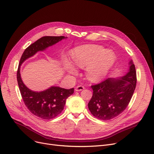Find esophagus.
Segmentation results:
<instances>
[{"instance_id":"34e87169","label":"esophagus","mask_w":154,"mask_h":154,"mask_svg":"<svg viewBox=\"0 0 154 154\" xmlns=\"http://www.w3.org/2000/svg\"><path fill=\"white\" fill-rule=\"evenodd\" d=\"M83 89H85V87H83V86L79 85V86H77V87H76L75 90H76V91H82V90H83Z\"/></svg>"}]
</instances>
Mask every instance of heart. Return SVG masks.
I'll use <instances>...</instances> for the list:
<instances>
[{
    "label": "heart",
    "instance_id": "1",
    "mask_svg": "<svg viewBox=\"0 0 154 154\" xmlns=\"http://www.w3.org/2000/svg\"><path fill=\"white\" fill-rule=\"evenodd\" d=\"M72 60L77 66H87V75L89 79L97 82L106 76L116 60V56L111 51H106L97 45H86L76 48L72 52ZM71 71L73 66L66 63Z\"/></svg>",
    "mask_w": 154,
    "mask_h": 154
}]
</instances>
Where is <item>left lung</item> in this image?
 Listing matches in <instances>:
<instances>
[{
    "label": "left lung",
    "instance_id": "8db88e82",
    "mask_svg": "<svg viewBox=\"0 0 154 154\" xmlns=\"http://www.w3.org/2000/svg\"><path fill=\"white\" fill-rule=\"evenodd\" d=\"M130 71L121 79L107 78L91 86L93 95L88 106L96 118L103 121L112 119L126 109L137 85V71L130 61Z\"/></svg>",
    "mask_w": 154,
    "mask_h": 154
}]
</instances>
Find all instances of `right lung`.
Listing matches in <instances>:
<instances>
[{"label":"right lung","mask_w":154,"mask_h":154,"mask_svg":"<svg viewBox=\"0 0 154 154\" xmlns=\"http://www.w3.org/2000/svg\"><path fill=\"white\" fill-rule=\"evenodd\" d=\"M64 36H43L28 46L20 59L17 71V81L23 100L28 110L35 116L43 119H51L62 112L67 98L74 93V88L64 89L52 87L45 91L36 92L28 89L21 80L20 66L26 59L33 56L39 51H43L64 38Z\"/></svg>","instance_id":"1"}]
</instances>
